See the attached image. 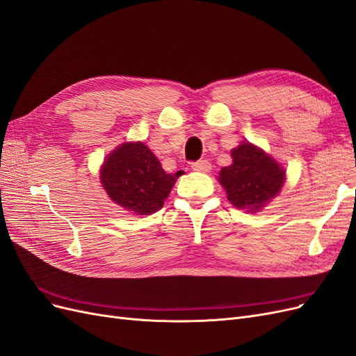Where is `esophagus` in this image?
Instances as JSON below:
<instances>
[{"instance_id":"1","label":"esophagus","mask_w":356,"mask_h":356,"mask_svg":"<svg viewBox=\"0 0 356 356\" xmlns=\"http://www.w3.org/2000/svg\"><path fill=\"white\" fill-rule=\"evenodd\" d=\"M191 169L197 170V172H209L211 170V163L208 160H197V161H193Z\"/></svg>"}]
</instances>
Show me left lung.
I'll list each match as a JSON object with an SVG mask.
<instances>
[{
    "mask_svg": "<svg viewBox=\"0 0 356 356\" xmlns=\"http://www.w3.org/2000/svg\"><path fill=\"white\" fill-rule=\"evenodd\" d=\"M232 165L220 172L227 199L239 209L260 211L282 188L285 170L250 143L232 149Z\"/></svg>",
    "mask_w": 356,
    "mask_h": 356,
    "instance_id": "obj_1",
    "label": "left lung"
}]
</instances>
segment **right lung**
I'll list each match as a JSON object with an SVG mask.
<instances>
[{
    "label": "right lung",
    "instance_id": "obj_1",
    "mask_svg": "<svg viewBox=\"0 0 356 356\" xmlns=\"http://www.w3.org/2000/svg\"><path fill=\"white\" fill-rule=\"evenodd\" d=\"M178 177L179 172L166 174L143 143L118 147L101 170V182L111 200L138 215H148L163 207Z\"/></svg>",
    "mask_w": 356,
    "mask_h": 356
}]
</instances>
